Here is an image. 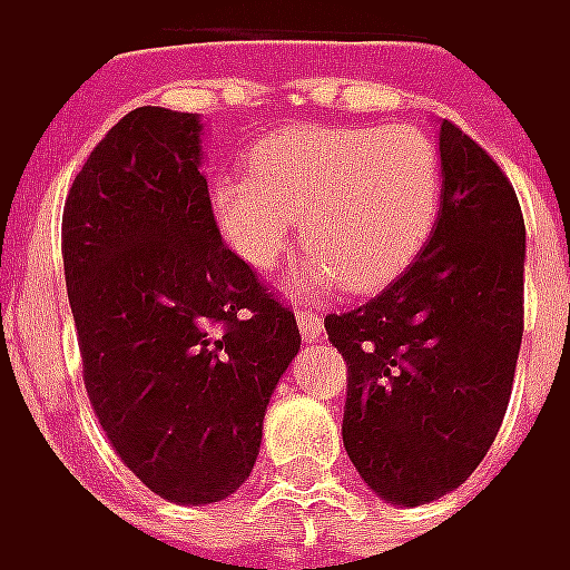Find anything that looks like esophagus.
I'll list each match as a JSON object with an SVG mask.
<instances>
[{
    "label": "esophagus",
    "mask_w": 570,
    "mask_h": 570,
    "mask_svg": "<svg viewBox=\"0 0 570 570\" xmlns=\"http://www.w3.org/2000/svg\"><path fill=\"white\" fill-rule=\"evenodd\" d=\"M294 316H297V330H301V338H304V342H320V338H323V320H320L316 313L301 307Z\"/></svg>",
    "instance_id": "obj_1"
}]
</instances>
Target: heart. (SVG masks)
I'll list each match as a JSON object with an SVG mask.
<instances>
[{
	"label": "heart",
	"instance_id": "heart-1",
	"mask_svg": "<svg viewBox=\"0 0 570 570\" xmlns=\"http://www.w3.org/2000/svg\"><path fill=\"white\" fill-rule=\"evenodd\" d=\"M442 206L436 144L411 125H316L266 137L250 175L213 185L228 247L269 273L292 247L297 219L313 247L294 278L301 294L380 292L430 240Z\"/></svg>",
	"mask_w": 570,
	"mask_h": 570
}]
</instances>
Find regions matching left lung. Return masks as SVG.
<instances>
[{"label": "left lung", "instance_id": "8db88e82", "mask_svg": "<svg viewBox=\"0 0 570 570\" xmlns=\"http://www.w3.org/2000/svg\"><path fill=\"white\" fill-rule=\"evenodd\" d=\"M442 206L417 259L364 307L330 313L347 364V458L392 505L458 490L490 452L524 335V216L505 171L439 125Z\"/></svg>", "mask_w": 570, "mask_h": 570}]
</instances>
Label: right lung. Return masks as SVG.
Masks as SVG:
<instances>
[{"label": "right lung", "instance_id": "obj_1", "mask_svg": "<svg viewBox=\"0 0 570 570\" xmlns=\"http://www.w3.org/2000/svg\"><path fill=\"white\" fill-rule=\"evenodd\" d=\"M200 116L140 106L99 140L62 213L83 385L137 480L175 505L223 502L254 471L294 313L223 244Z\"/></svg>", "mask_w": 570, "mask_h": 570}]
</instances>
